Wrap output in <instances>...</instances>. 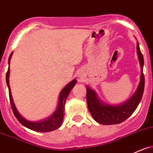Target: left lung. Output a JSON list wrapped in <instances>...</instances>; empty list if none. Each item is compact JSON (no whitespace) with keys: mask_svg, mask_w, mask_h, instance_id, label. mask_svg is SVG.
<instances>
[{"mask_svg":"<svg viewBox=\"0 0 153 153\" xmlns=\"http://www.w3.org/2000/svg\"><path fill=\"white\" fill-rule=\"evenodd\" d=\"M137 53L140 65L142 67L141 79L137 91L130 99L122 105L113 106L103 103L97 98L94 91L89 87L86 88V101L88 109L91 115L99 123L103 125H112L122 123L132 115L138 107L139 102L142 100L145 88V76L142 72L144 65V58L139 48V43L137 44Z\"/></svg>","mask_w":153,"mask_h":153,"instance_id":"obj_1","label":"left lung"}]
</instances>
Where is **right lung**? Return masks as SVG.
<instances>
[{
	"instance_id": "add662e5",
	"label": "right lung",
	"mask_w": 153,
	"mask_h": 153,
	"mask_svg": "<svg viewBox=\"0 0 153 153\" xmlns=\"http://www.w3.org/2000/svg\"><path fill=\"white\" fill-rule=\"evenodd\" d=\"M11 55L12 53L10 54L9 58H8V68L7 70V73H6V84L8 85V93H9V100L10 103H11V108H12V111L14 112L15 117H16L19 122L21 124H22L23 126L25 127H27V128L31 129V130L36 131L38 132H48V131H54L56 129L59 128L62 126L63 122V118L65 116V102H66L67 98H68V96L70 94V91L72 90V88H73L74 85L76 83V80H73V81L70 82L69 84L67 85L66 87L63 88L62 90L61 94L59 95V105L57 106V109L56 110L54 113L51 115V117H48L44 120H42V121L39 122H31L28 121L26 119H25L24 117L22 116L16 110V107H15L14 102H13L12 97H11V88L9 86V73H10V69H9V62L11 60Z\"/></svg>"
}]
</instances>
